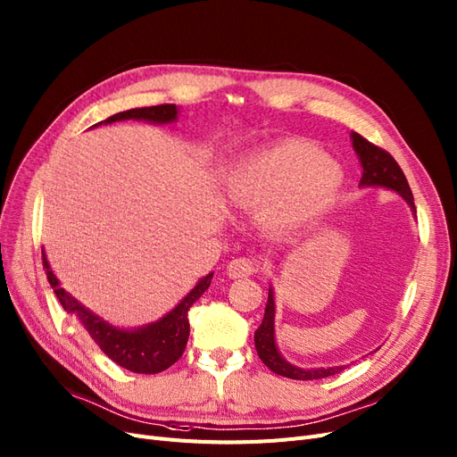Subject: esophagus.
<instances>
[{
	"label": "esophagus",
	"mask_w": 457,
	"mask_h": 457,
	"mask_svg": "<svg viewBox=\"0 0 457 457\" xmlns=\"http://www.w3.org/2000/svg\"><path fill=\"white\" fill-rule=\"evenodd\" d=\"M260 270V263L250 260V257H237V260H231L228 265V274L231 278H245L252 276Z\"/></svg>",
	"instance_id": "obj_1"
}]
</instances>
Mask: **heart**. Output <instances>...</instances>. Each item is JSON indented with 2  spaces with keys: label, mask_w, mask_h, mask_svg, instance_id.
I'll list each match as a JSON object with an SVG mask.
<instances>
[{
  "label": "heart",
  "mask_w": 457,
  "mask_h": 457,
  "mask_svg": "<svg viewBox=\"0 0 457 457\" xmlns=\"http://www.w3.org/2000/svg\"><path fill=\"white\" fill-rule=\"evenodd\" d=\"M342 173L325 154L299 140H280L237 161L228 177L229 194L245 207H262L276 229L306 224L338 194Z\"/></svg>",
  "instance_id": "b5f03b06"
}]
</instances>
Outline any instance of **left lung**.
I'll list each match as a JSON object with an SVG mask.
<instances>
[{"label":"left lung","mask_w":457,"mask_h":457,"mask_svg":"<svg viewBox=\"0 0 457 457\" xmlns=\"http://www.w3.org/2000/svg\"><path fill=\"white\" fill-rule=\"evenodd\" d=\"M353 147L361 158L362 164V179L361 187H383L398 192L403 200L411 205L412 212H416L414 200H412V192L409 188V183L405 179V173L402 171L400 164L394 161V156L373 145L368 142L366 137L361 134L353 132ZM255 342V351L260 354V359L263 364L282 377H287V379H296V381H313V379H323V377L336 375L340 373L345 366H334V368H312V370H303L289 364L286 359H282V354L278 353L276 342H274V293L269 289V301L265 306V315L260 328L255 330L253 336Z\"/></svg>","instance_id":"obj_1"}]
</instances>
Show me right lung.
<instances>
[{
  "label": "right lung",
  "mask_w": 457,
  "mask_h": 457,
  "mask_svg": "<svg viewBox=\"0 0 457 457\" xmlns=\"http://www.w3.org/2000/svg\"><path fill=\"white\" fill-rule=\"evenodd\" d=\"M123 119H137V121H149V123H173L177 121V106L175 104H158L149 108H134L127 112H119L101 123H113L123 121ZM98 123V125H101ZM43 265L46 269L48 282L54 287V293L65 308L67 313L76 315V320L84 325L89 332L95 344L101 347V351L112 359L115 364L121 368L134 371V373H161L168 370L171 364L181 359L185 353L190 323H188V310L190 306L200 299V296L209 289L212 272L204 276L195 287L185 296V299L177 304L170 313H166L161 321L151 323L147 327L136 328V330H123L115 328L103 321L101 317L91 313L78 303L74 296H71L62 286L55 274L52 272L46 255L43 253Z\"/></svg>",
  "instance_id": "1"
}]
</instances>
